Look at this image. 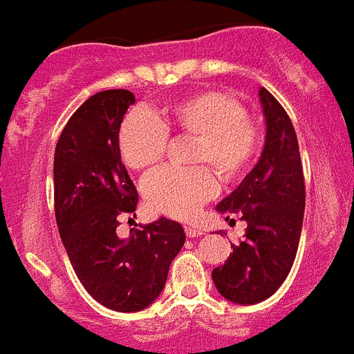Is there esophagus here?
<instances>
[{"mask_svg": "<svg viewBox=\"0 0 354 354\" xmlns=\"http://www.w3.org/2000/svg\"><path fill=\"white\" fill-rule=\"evenodd\" d=\"M184 230H186V236L187 237H200L202 236V230H200V228H196V227H189V225H186V227H184Z\"/></svg>", "mask_w": 354, "mask_h": 354, "instance_id": "esophagus-1", "label": "esophagus"}]
</instances>
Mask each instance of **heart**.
Masks as SVG:
<instances>
[{
  "mask_svg": "<svg viewBox=\"0 0 354 354\" xmlns=\"http://www.w3.org/2000/svg\"><path fill=\"white\" fill-rule=\"evenodd\" d=\"M168 133L195 138L193 165H207L223 183L239 179L259 149V129L230 95L204 90L168 104L154 115L136 109L124 120L118 149L136 171L158 167L168 147ZM218 183L207 168L161 170L143 184L147 204L154 212L189 218L214 196Z\"/></svg>",
  "mask_w": 354,
  "mask_h": 354,
  "instance_id": "b5f03b06",
  "label": "heart"
}]
</instances>
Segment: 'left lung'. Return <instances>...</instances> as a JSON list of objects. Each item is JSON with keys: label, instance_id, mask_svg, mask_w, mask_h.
Here are the masks:
<instances>
[{"label": "left lung", "instance_id": "8db88e82", "mask_svg": "<svg viewBox=\"0 0 354 354\" xmlns=\"http://www.w3.org/2000/svg\"><path fill=\"white\" fill-rule=\"evenodd\" d=\"M266 142L257 165L225 196L216 211L237 212L246 221L245 237L232 245L212 282L225 299L255 305L273 296L289 274L298 252L305 212V180L296 131L282 104L259 90Z\"/></svg>", "mask_w": 354, "mask_h": 354}]
</instances>
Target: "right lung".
<instances>
[{
  "label": "right lung",
  "mask_w": 354,
  "mask_h": 354,
  "mask_svg": "<svg viewBox=\"0 0 354 354\" xmlns=\"http://www.w3.org/2000/svg\"><path fill=\"white\" fill-rule=\"evenodd\" d=\"M134 104L129 90H104L68 118L55 149V214L62 243L80 282L95 301L138 312L161 294L186 234L159 218L118 237L122 214H133L138 193L122 165L118 133Z\"/></svg>",
  "instance_id": "right-lung-1"
}]
</instances>
